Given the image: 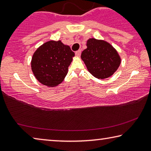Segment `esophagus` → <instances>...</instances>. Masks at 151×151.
<instances>
[{
	"label": "esophagus",
	"mask_w": 151,
	"mask_h": 151,
	"mask_svg": "<svg viewBox=\"0 0 151 151\" xmlns=\"http://www.w3.org/2000/svg\"><path fill=\"white\" fill-rule=\"evenodd\" d=\"M81 54V50H78V51H76V52H75V55L77 56V57H80Z\"/></svg>",
	"instance_id": "obj_1"
}]
</instances>
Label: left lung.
Wrapping results in <instances>:
<instances>
[{"label":"left lung","mask_w":151,"mask_h":151,"mask_svg":"<svg viewBox=\"0 0 151 151\" xmlns=\"http://www.w3.org/2000/svg\"><path fill=\"white\" fill-rule=\"evenodd\" d=\"M86 47L81 53V59L92 75L99 79H104L116 72L121 59L110 43L92 38L86 41Z\"/></svg>","instance_id":"left-lung-1"}]
</instances>
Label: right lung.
I'll return each instance as SVG.
<instances>
[{"instance_id": "obj_1", "label": "right lung", "mask_w": 151, "mask_h": 151, "mask_svg": "<svg viewBox=\"0 0 151 151\" xmlns=\"http://www.w3.org/2000/svg\"><path fill=\"white\" fill-rule=\"evenodd\" d=\"M75 57L69 46L61 40H49L36 50L31 60L35 78L42 85L54 87L64 81Z\"/></svg>"}]
</instances>
